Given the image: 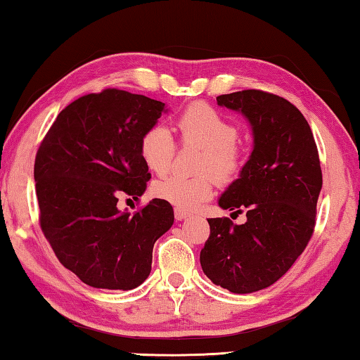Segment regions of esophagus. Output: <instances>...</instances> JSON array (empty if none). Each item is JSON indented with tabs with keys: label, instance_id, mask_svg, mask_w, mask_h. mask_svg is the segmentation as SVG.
Listing matches in <instances>:
<instances>
[{
	"label": "esophagus",
	"instance_id": "34e87169",
	"mask_svg": "<svg viewBox=\"0 0 360 360\" xmlns=\"http://www.w3.org/2000/svg\"><path fill=\"white\" fill-rule=\"evenodd\" d=\"M191 217V212H187L184 210H179V208H174V219L176 221H184V219Z\"/></svg>",
	"mask_w": 360,
	"mask_h": 360
}]
</instances>
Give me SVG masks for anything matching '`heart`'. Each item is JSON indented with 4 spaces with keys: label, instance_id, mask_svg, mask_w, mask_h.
Returning a JSON list of instances; mask_svg holds the SVG:
<instances>
[{
    "label": "heart",
    "instance_id": "b5f03b06",
    "mask_svg": "<svg viewBox=\"0 0 360 360\" xmlns=\"http://www.w3.org/2000/svg\"><path fill=\"white\" fill-rule=\"evenodd\" d=\"M182 144L202 148L198 158L197 176L169 174L154 182V193L158 198L174 205L179 210H193L211 198L214 192L216 176L219 182H230L238 176L243 167V150L236 143L240 136L238 125L229 120L206 103L188 106L178 119ZM139 152L150 172L167 173L173 165L176 141L168 127L155 124L144 131Z\"/></svg>",
    "mask_w": 360,
    "mask_h": 360
}]
</instances>
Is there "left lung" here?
<instances>
[{"label": "left lung", "mask_w": 360, "mask_h": 360, "mask_svg": "<svg viewBox=\"0 0 360 360\" xmlns=\"http://www.w3.org/2000/svg\"><path fill=\"white\" fill-rule=\"evenodd\" d=\"M217 105L241 112L252 129L249 160L219 198L233 214L246 210L248 221L208 219L200 264L214 284L251 294L276 283L311 238L322 187L319 154L307 119L281 96L251 89L217 96Z\"/></svg>", "instance_id": "8db88e82"}]
</instances>
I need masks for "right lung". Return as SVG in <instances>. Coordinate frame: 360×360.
I'll return each instance as SVG.
<instances>
[{
  "mask_svg": "<svg viewBox=\"0 0 360 360\" xmlns=\"http://www.w3.org/2000/svg\"><path fill=\"white\" fill-rule=\"evenodd\" d=\"M165 103L106 89L57 115L34 160L42 233L57 259L96 289L130 290L150 273L154 243L172 229L173 206L154 198L135 214L119 195L138 200L150 179L139 152Z\"/></svg>",
  "mask_w": 360,
  "mask_h": 360,
  "instance_id": "add662e5",
  "label": "right lung"
}]
</instances>
